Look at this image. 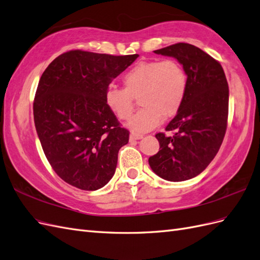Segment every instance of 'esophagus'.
<instances>
[{"label": "esophagus", "instance_id": "34e87169", "mask_svg": "<svg viewBox=\"0 0 260 260\" xmlns=\"http://www.w3.org/2000/svg\"><path fill=\"white\" fill-rule=\"evenodd\" d=\"M142 138H143V136L139 135V133H135V132L130 133V141H136V140H140Z\"/></svg>", "mask_w": 260, "mask_h": 260}]
</instances>
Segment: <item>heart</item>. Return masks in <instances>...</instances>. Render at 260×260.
Wrapping results in <instances>:
<instances>
[{
    "mask_svg": "<svg viewBox=\"0 0 260 260\" xmlns=\"http://www.w3.org/2000/svg\"><path fill=\"white\" fill-rule=\"evenodd\" d=\"M124 89L109 88L105 103L118 119L125 120L139 99L142 108L128 122L135 132H146L164 118L175 116L182 106L187 91L184 68L175 59L140 61L122 78Z\"/></svg>",
    "mask_w": 260,
    "mask_h": 260,
    "instance_id": "1",
    "label": "heart"
}]
</instances>
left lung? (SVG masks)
I'll list each match as a JSON object with an SVG mask.
<instances>
[{
    "instance_id": "obj_1",
    "label": "left lung",
    "mask_w": 260,
    "mask_h": 260,
    "mask_svg": "<svg viewBox=\"0 0 260 260\" xmlns=\"http://www.w3.org/2000/svg\"><path fill=\"white\" fill-rule=\"evenodd\" d=\"M154 53L177 58L187 76L183 104L166 127L174 135L156 133L159 151L148 158L157 176L179 182L205 170L221 146L229 113V86L220 62L198 46L176 43Z\"/></svg>"
}]
</instances>
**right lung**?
<instances>
[{
	"label": "right lung",
	"mask_w": 260,
	"mask_h": 260,
	"mask_svg": "<svg viewBox=\"0 0 260 260\" xmlns=\"http://www.w3.org/2000/svg\"><path fill=\"white\" fill-rule=\"evenodd\" d=\"M138 57L73 50L42 74L34 101L36 129L53 170L68 184L95 191L113 178L129 131L106 106L105 93Z\"/></svg>",
	"instance_id": "add662e5"
}]
</instances>
